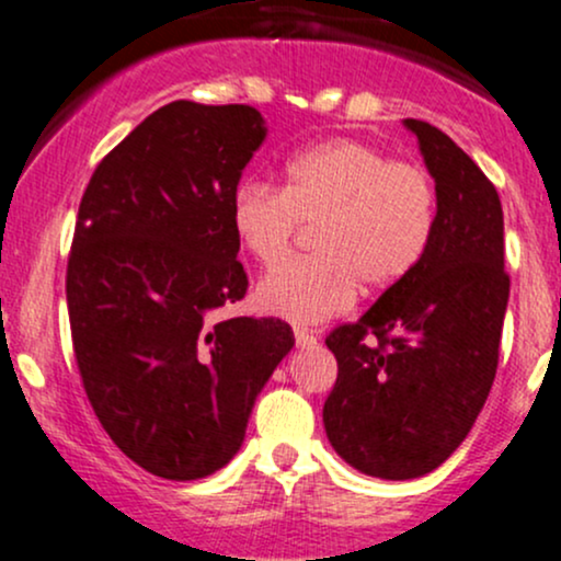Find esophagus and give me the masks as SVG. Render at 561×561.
Wrapping results in <instances>:
<instances>
[{"label": "esophagus", "mask_w": 561, "mask_h": 561, "mask_svg": "<svg viewBox=\"0 0 561 561\" xmlns=\"http://www.w3.org/2000/svg\"><path fill=\"white\" fill-rule=\"evenodd\" d=\"M294 339H297L299 347H312V344H318V333L310 331V329H294Z\"/></svg>", "instance_id": "obj_1"}]
</instances>
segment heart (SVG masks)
Wrapping results in <instances>:
<instances>
[{
    "mask_svg": "<svg viewBox=\"0 0 561 561\" xmlns=\"http://www.w3.org/2000/svg\"><path fill=\"white\" fill-rule=\"evenodd\" d=\"M230 222L262 267L280 264L301 228H314L318 254L270 273L256 305L291 323H323L355 305L360 283L387 291L416 273L437 230V187L419 163L342 137L288 159L278 191L243 182Z\"/></svg>",
    "mask_w": 561,
    "mask_h": 561,
    "instance_id": "b5f03b06",
    "label": "heart"
}]
</instances>
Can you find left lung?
I'll return each instance as SVG.
<instances>
[{
    "label": "left lung",
    "instance_id": "obj_1",
    "mask_svg": "<svg viewBox=\"0 0 561 561\" xmlns=\"http://www.w3.org/2000/svg\"><path fill=\"white\" fill-rule=\"evenodd\" d=\"M437 187V230L416 273L325 344L339 376L323 405L333 450L381 480L430 474L480 416L508 301L495 185L445 131L405 118Z\"/></svg>",
    "mask_w": 561,
    "mask_h": 561
}]
</instances>
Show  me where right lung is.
I'll list each match as a JSON object with an SVG mask.
<instances>
[{
	"label": "right lung",
	"mask_w": 561,
	"mask_h": 561,
	"mask_svg": "<svg viewBox=\"0 0 561 561\" xmlns=\"http://www.w3.org/2000/svg\"><path fill=\"white\" fill-rule=\"evenodd\" d=\"M264 135L251 105L174 100L81 196L66 273L81 383L118 450L163 480H201L236 456L294 347L278 318L209 320L247 297L230 204Z\"/></svg>",
	"instance_id": "add662e5"
}]
</instances>
